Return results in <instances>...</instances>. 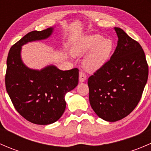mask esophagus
<instances>
[{
  "instance_id": "esophagus-1",
  "label": "esophagus",
  "mask_w": 151,
  "mask_h": 151,
  "mask_svg": "<svg viewBox=\"0 0 151 151\" xmlns=\"http://www.w3.org/2000/svg\"><path fill=\"white\" fill-rule=\"evenodd\" d=\"M87 80V76L85 74V72L83 71H80V76H79V80H80V83H83L85 80Z\"/></svg>"
}]
</instances>
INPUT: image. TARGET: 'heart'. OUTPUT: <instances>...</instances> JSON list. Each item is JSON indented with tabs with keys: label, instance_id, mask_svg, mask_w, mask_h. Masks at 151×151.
<instances>
[{
	"label": "heart",
	"instance_id": "obj_1",
	"mask_svg": "<svg viewBox=\"0 0 151 151\" xmlns=\"http://www.w3.org/2000/svg\"><path fill=\"white\" fill-rule=\"evenodd\" d=\"M112 47V41L105 39L101 35H89L74 44L72 53L74 56L80 57L90 51L83 60V66L88 71H95L108 61Z\"/></svg>",
	"mask_w": 151,
	"mask_h": 151
}]
</instances>
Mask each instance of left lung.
Segmentation results:
<instances>
[{
    "mask_svg": "<svg viewBox=\"0 0 151 151\" xmlns=\"http://www.w3.org/2000/svg\"><path fill=\"white\" fill-rule=\"evenodd\" d=\"M118 45L104 66L88 78L91 107L103 120L115 122L134 109L148 77V65L141 45L124 30L115 28Z\"/></svg>",
    "mask_w": 151,
    "mask_h": 151,
    "instance_id": "obj_1",
    "label": "left lung"
}]
</instances>
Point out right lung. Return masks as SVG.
Masks as SVG:
<instances>
[{"instance_id": "obj_1", "label": "right lung", "mask_w": 151, "mask_h": 151, "mask_svg": "<svg viewBox=\"0 0 151 151\" xmlns=\"http://www.w3.org/2000/svg\"><path fill=\"white\" fill-rule=\"evenodd\" d=\"M53 28L33 30L11 47L5 77L6 91L14 106L25 119L38 125L51 124L64 112L65 96L76 88L79 69L62 71L50 65L39 70L29 68L21 59L23 45L43 40L52 34Z\"/></svg>"}]
</instances>
